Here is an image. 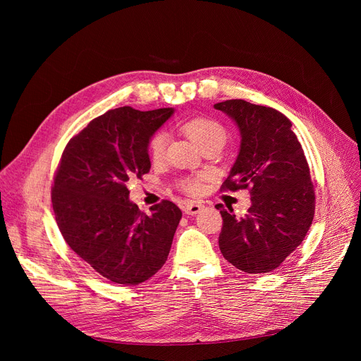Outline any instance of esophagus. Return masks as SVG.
<instances>
[{"label": "esophagus", "mask_w": 361, "mask_h": 361, "mask_svg": "<svg viewBox=\"0 0 361 361\" xmlns=\"http://www.w3.org/2000/svg\"><path fill=\"white\" fill-rule=\"evenodd\" d=\"M203 204L200 202H192L188 200L184 203V214L187 215H197L202 209H203Z\"/></svg>", "instance_id": "1"}]
</instances>
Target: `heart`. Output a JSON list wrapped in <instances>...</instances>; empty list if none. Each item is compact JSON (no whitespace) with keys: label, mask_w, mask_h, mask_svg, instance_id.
<instances>
[{"label":"heart","mask_w":361,"mask_h":361,"mask_svg":"<svg viewBox=\"0 0 361 361\" xmlns=\"http://www.w3.org/2000/svg\"><path fill=\"white\" fill-rule=\"evenodd\" d=\"M183 130L185 135L190 137L199 147H203L204 145L209 143H221L224 145L226 140V130L225 127L206 117H196L188 120L183 124ZM165 147H166V135L162 131L157 133V135L152 136L149 142V155L150 159L154 162L162 161L165 155ZM181 188L184 192L190 195H199L203 190V178L202 177H190L181 181Z\"/></svg>","instance_id":"b5f03b06"}]
</instances>
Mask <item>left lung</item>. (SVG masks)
Instances as JSON below:
<instances>
[{"label":"left lung","mask_w":361,"mask_h":361,"mask_svg":"<svg viewBox=\"0 0 361 361\" xmlns=\"http://www.w3.org/2000/svg\"><path fill=\"white\" fill-rule=\"evenodd\" d=\"M231 117L241 136L238 157L222 190L249 188L252 206L235 218L222 216L219 249L247 274L276 269L305 240L314 216V188L305 152L282 112L243 99L214 105Z\"/></svg>","instance_id":"left-lung-1"}]
</instances>
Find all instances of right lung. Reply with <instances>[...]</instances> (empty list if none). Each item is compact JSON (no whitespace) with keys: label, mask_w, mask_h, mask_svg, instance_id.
<instances>
[{"label":"right lung","mask_w":361,"mask_h":361,"mask_svg":"<svg viewBox=\"0 0 361 361\" xmlns=\"http://www.w3.org/2000/svg\"><path fill=\"white\" fill-rule=\"evenodd\" d=\"M173 108L111 109L67 143L51 192L56 225L70 245L104 278L137 286L166 262L181 219L169 202L150 215L130 202L127 184L150 169L147 147Z\"/></svg>","instance_id":"right-lung-1"}]
</instances>
